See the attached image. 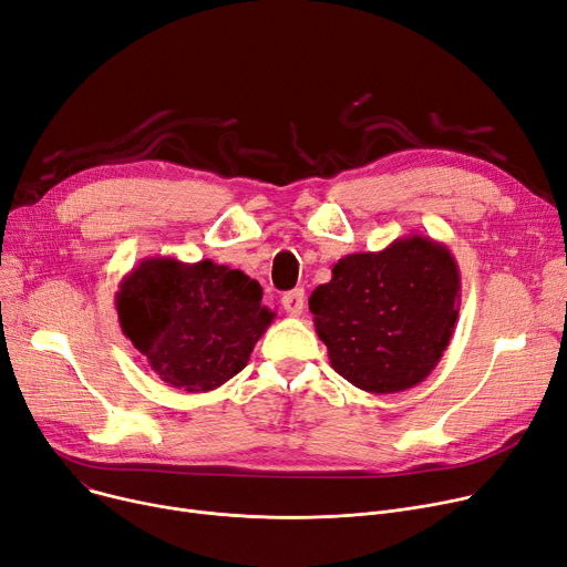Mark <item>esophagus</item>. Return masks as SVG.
<instances>
[{"label":"esophagus","mask_w":567,"mask_h":567,"mask_svg":"<svg viewBox=\"0 0 567 567\" xmlns=\"http://www.w3.org/2000/svg\"><path fill=\"white\" fill-rule=\"evenodd\" d=\"M281 305L288 316H302L305 311V290L295 288L281 297Z\"/></svg>","instance_id":"esophagus-1"}]
</instances>
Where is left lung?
Segmentation results:
<instances>
[{
    "mask_svg": "<svg viewBox=\"0 0 567 567\" xmlns=\"http://www.w3.org/2000/svg\"><path fill=\"white\" fill-rule=\"evenodd\" d=\"M460 270L444 243L419 233L382 251L343 256L309 309L329 363L369 393L423 382L444 357L460 311Z\"/></svg>",
    "mask_w": 567,
    "mask_h": 567,
    "instance_id": "8db88e82",
    "label": "left lung"
}]
</instances>
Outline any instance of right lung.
<instances>
[{
    "label": "right lung",
    "mask_w": 567,
    "mask_h": 567,
    "mask_svg": "<svg viewBox=\"0 0 567 567\" xmlns=\"http://www.w3.org/2000/svg\"><path fill=\"white\" fill-rule=\"evenodd\" d=\"M262 288L210 258H144L114 295L118 324L166 384L206 393L238 375L275 320Z\"/></svg>",
    "instance_id": "1"
}]
</instances>
